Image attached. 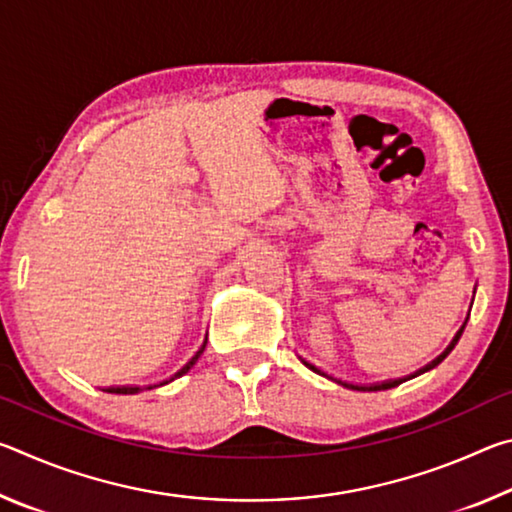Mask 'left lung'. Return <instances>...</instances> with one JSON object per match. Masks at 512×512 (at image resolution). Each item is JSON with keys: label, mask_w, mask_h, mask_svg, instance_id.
I'll list each match as a JSON object with an SVG mask.
<instances>
[{"label": "left lung", "mask_w": 512, "mask_h": 512, "mask_svg": "<svg viewBox=\"0 0 512 512\" xmlns=\"http://www.w3.org/2000/svg\"><path fill=\"white\" fill-rule=\"evenodd\" d=\"M463 329H465V325L461 327V332H458V334L454 336V341H452V343H449V348H447V350H445L443 354H440V357H438V359H433V361L429 363V366H424L422 370H418V372H415V375H411V377H418V375H422V372H427V370H431V368H436V366H438V363H440V361H443V359L447 357V354L454 350V345L458 343V339H461ZM305 366H309V368H311V370H314V372H320L318 368H314V366H311V363H307V361H305ZM411 377H404V379H393V381H384V384H372V386H354V384H345V381H339V379H334V381H339V384H343V386H348V388H357V391H388V388H395V386H400V384H402V381H406V379H411Z\"/></svg>", "instance_id": "obj_1"}]
</instances>
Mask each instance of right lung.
<instances>
[{
  "label": "right lung",
  "mask_w": 512,
  "mask_h": 512,
  "mask_svg": "<svg viewBox=\"0 0 512 512\" xmlns=\"http://www.w3.org/2000/svg\"><path fill=\"white\" fill-rule=\"evenodd\" d=\"M203 350H205V345H203L201 350L196 352V357H194L192 361H189L187 366H185L183 370H180L176 377H183V375H187V372L194 368V363L198 361V357H201V354H203ZM164 384H167V381H164ZM160 386H162V384H160ZM146 388H149V391H151V388H155V386H146ZM140 391H144V388H140V386H117V388H106V393H115V395H137Z\"/></svg>",
  "instance_id": "obj_1"
}]
</instances>
